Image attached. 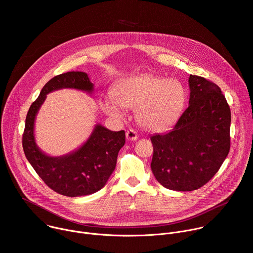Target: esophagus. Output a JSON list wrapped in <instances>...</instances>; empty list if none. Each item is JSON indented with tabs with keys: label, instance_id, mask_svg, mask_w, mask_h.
<instances>
[{
	"label": "esophagus",
	"instance_id": "esophagus-1",
	"mask_svg": "<svg viewBox=\"0 0 253 253\" xmlns=\"http://www.w3.org/2000/svg\"><path fill=\"white\" fill-rule=\"evenodd\" d=\"M126 138H127V140H130V141H136L138 138L136 131L133 129H129L126 132Z\"/></svg>",
	"mask_w": 253,
	"mask_h": 253
}]
</instances>
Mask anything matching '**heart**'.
Here are the masks:
<instances>
[{"label": "heart", "instance_id": "obj_1", "mask_svg": "<svg viewBox=\"0 0 253 253\" xmlns=\"http://www.w3.org/2000/svg\"><path fill=\"white\" fill-rule=\"evenodd\" d=\"M111 99H104L103 112L121 118L125 109H135L138 124L147 131L164 132L172 128L182 115L187 101L184 86L176 79L151 74L128 77L116 83Z\"/></svg>", "mask_w": 253, "mask_h": 253}]
</instances>
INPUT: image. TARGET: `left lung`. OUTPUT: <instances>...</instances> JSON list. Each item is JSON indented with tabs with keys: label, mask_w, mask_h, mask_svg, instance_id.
Segmentation results:
<instances>
[{
	"label": "left lung",
	"mask_w": 253,
	"mask_h": 253,
	"mask_svg": "<svg viewBox=\"0 0 253 253\" xmlns=\"http://www.w3.org/2000/svg\"><path fill=\"white\" fill-rule=\"evenodd\" d=\"M189 106L170 132L151 136V169L167 189L192 191L206 184L230 149V108L220 88L190 75Z\"/></svg>",
	"instance_id": "left-lung-1"
}]
</instances>
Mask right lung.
I'll use <instances>...</instances> for the list:
<instances>
[{
	"label": "right lung",
	"mask_w": 253,
	"mask_h": 253,
	"mask_svg": "<svg viewBox=\"0 0 253 253\" xmlns=\"http://www.w3.org/2000/svg\"><path fill=\"white\" fill-rule=\"evenodd\" d=\"M61 89H76L93 94L94 85L85 72L72 71L51 79L30 107L23 134L26 158L43 181L59 194L78 197L102 189L116 167L125 132L111 131L96 124L89 138L76 150L62 156L43 152L35 139V121L47 95Z\"/></svg>",
	"instance_id": "add662e5"
}]
</instances>
